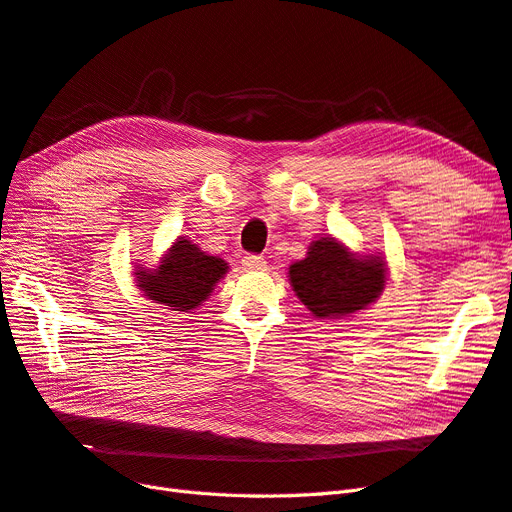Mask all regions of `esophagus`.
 Masks as SVG:
<instances>
[{"label": "esophagus", "mask_w": 512, "mask_h": 512, "mask_svg": "<svg viewBox=\"0 0 512 512\" xmlns=\"http://www.w3.org/2000/svg\"><path fill=\"white\" fill-rule=\"evenodd\" d=\"M241 267L245 271H265L267 260L262 256H256V254H247L241 258Z\"/></svg>", "instance_id": "esophagus-1"}]
</instances>
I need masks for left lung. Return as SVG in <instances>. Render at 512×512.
Masks as SVG:
<instances>
[{
	"mask_svg": "<svg viewBox=\"0 0 512 512\" xmlns=\"http://www.w3.org/2000/svg\"><path fill=\"white\" fill-rule=\"evenodd\" d=\"M290 286L320 320H335L374 303L386 284L382 256L352 254L333 237H320L288 269Z\"/></svg>",
	"mask_w": 512,
	"mask_h": 512,
	"instance_id": "8db88e82",
	"label": "left lung"
}]
</instances>
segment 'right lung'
I'll use <instances>...</instances> for the list:
<instances>
[{"instance_id": "add662e5", "label": "right lung", "mask_w": 512, "mask_h": 512, "mask_svg": "<svg viewBox=\"0 0 512 512\" xmlns=\"http://www.w3.org/2000/svg\"><path fill=\"white\" fill-rule=\"evenodd\" d=\"M228 273V262L209 256L185 237H179L156 269L136 267V286L149 301L168 305L173 312H190L209 299L213 286Z\"/></svg>"}]
</instances>
